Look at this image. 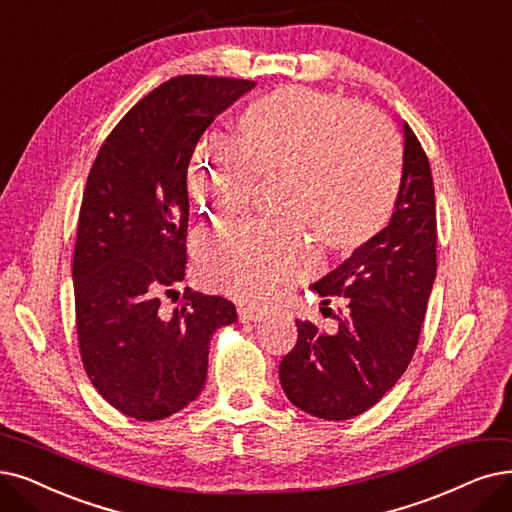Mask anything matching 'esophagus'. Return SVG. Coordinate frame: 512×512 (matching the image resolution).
<instances>
[{
    "label": "esophagus",
    "instance_id": "obj_1",
    "mask_svg": "<svg viewBox=\"0 0 512 512\" xmlns=\"http://www.w3.org/2000/svg\"><path fill=\"white\" fill-rule=\"evenodd\" d=\"M267 317V313L260 309H252V306H241L239 309V321L241 323H250V321H262Z\"/></svg>",
    "mask_w": 512,
    "mask_h": 512
}]
</instances>
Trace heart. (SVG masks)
Here are the masks:
<instances>
[{"instance_id":"1","label":"heart","mask_w":512,"mask_h":512,"mask_svg":"<svg viewBox=\"0 0 512 512\" xmlns=\"http://www.w3.org/2000/svg\"><path fill=\"white\" fill-rule=\"evenodd\" d=\"M401 172L397 134L380 115L300 86L264 94L239 113L235 142L220 134L199 142L189 187L201 212L227 222L248 208L254 178H285L288 222L214 233L201 269L239 302L271 306L317 267L306 229L330 254L361 250L391 220Z\"/></svg>"}]
</instances>
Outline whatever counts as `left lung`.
<instances>
[{"mask_svg": "<svg viewBox=\"0 0 512 512\" xmlns=\"http://www.w3.org/2000/svg\"><path fill=\"white\" fill-rule=\"evenodd\" d=\"M435 275L431 163L403 121V174L391 222L313 283L321 296L346 298L349 315L338 317L336 334L296 319V346L279 365L283 393L298 410L323 420H349L370 410L414 357Z\"/></svg>", "mask_w": 512, "mask_h": 512, "instance_id": "8db88e82", "label": "left lung"}]
</instances>
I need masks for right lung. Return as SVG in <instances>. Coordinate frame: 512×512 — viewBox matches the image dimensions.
Returning a JSON list of instances; mask_svg holds the SVG:
<instances>
[{
  "mask_svg": "<svg viewBox=\"0 0 512 512\" xmlns=\"http://www.w3.org/2000/svg\"><path fill=\"white\" fill-rule=\"evenodd\" d=\"M248 79L180 75L155 88L107 136L88 174L73 254L79 353L96 391L136 420L187 407L206 384L212 334L235 304L185 288L187 172L216 115L250 92Z\"/></svg>",
  "mask_w": 512,
  "mask_h": 512,
  "instance_id": "obj_1",
  "label": "right lung"
}]
</instances>
